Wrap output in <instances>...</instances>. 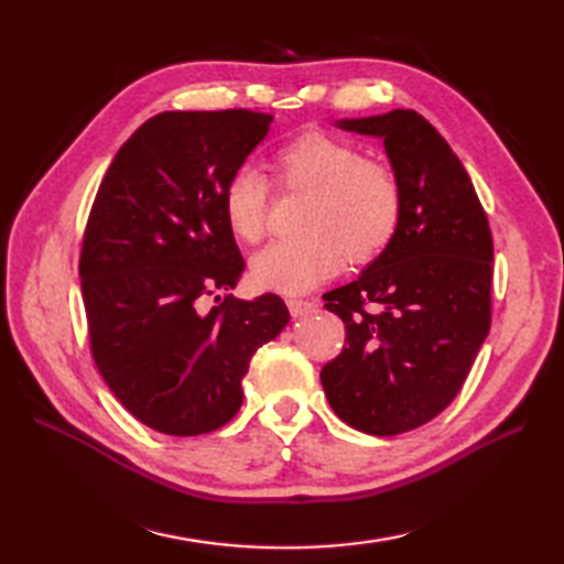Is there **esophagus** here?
I'll return each instance as SVG.
<instances>
[{
	"mask_svg": "<svg viewBox=\"0 0 564 564\" xmlns=\"http://www.w3.org/2000/svg\"><path fill=\"white\" fill-rule=\"evenodd\" d=\"M289 310H291L293 317H307V315L315 313L317 303H313V301H289Z\"/></svg>",
	"mask_w": 564,
	"mask_h": 564,
	"instance_id": "obj_1",
	"label": "esophagus"
}]
</instances>
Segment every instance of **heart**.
Returning a JSON list of instances; mask_svg holds the SVG:
<instances>
[{
	"label": "heart",
	"instance_id": "obj_1",
	"mask_svg": "<svg viewBox=\"0 0 564 564\" xmlns=\"http://www.w3.org/2000/svg\"><path fill=\"white\" fill-rule=\"evenodd\" d=\"M273 182L301 191L295 230L249 261L254 289L303 295L349 263H368L390 247L402 223V186L386 164L364 160L349 142L327 133H303L273 154ZM269 184L251 166H239L223 188L225 225L237 242L263 235Z\"/></svg>",
	"mask_w": 564,
	"mask_h": 564
}]
</instances>
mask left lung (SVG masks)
Listing matches in <instances>:
<instances>
[{
  "label": "left lung",
  "mask_w": 564,
  "mask_h": 564,
  "mask_svg": "<svg viewBox=\"0 0 564 564\" xmlns=\"http://www.w3.org/2000/svg\"><path fill=\"white\" fill-rule=\"evenodd\" d=\"M380 138L402 223L356 281L325 293L346 327L319 380L334 414L370 436L404 434L453 402L492 322V232L465 166L412 109L344 118Z\"/></svg>",
  "instance_id": "obj_1"
}]
</instances>
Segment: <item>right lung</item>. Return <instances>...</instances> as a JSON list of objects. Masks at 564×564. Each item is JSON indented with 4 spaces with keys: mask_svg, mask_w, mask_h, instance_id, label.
Here are the masks:
<instances>
[{
    "mask_svg": "<svg viewBox=\"0 0 564 564\" xmlns=\"http://www.w3.org/2000/svg\"><path fill=\"white\" fill-rule=\"evenodd\" d=\"M271 123L247 109L158 113L118 150L94 198L79 257L91 356L118 402L160 434L230 422L251 356L291 319L273 293L202 305L245 271L223 188Z\"/></svg>",
    "mask_w": 564,
    "mask_h": 564,
    "instance_id": "add662e5",
    "label": "right lung"
}]
</instances>
